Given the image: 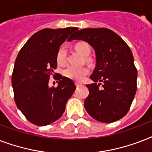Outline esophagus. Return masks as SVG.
Here are the masks:
<instances>
[{"mask_svg": "<svg viewBox=\"0 0 152 152\" xmlns=\"http://www.w3.org/2000/svg\"><path fill=\"white\" fill-rule=\"evenodd\" d=\"M75 84H76V87H80V86L81 85V83H79V82H76V83H75Z\"/></svg>", "mask_w": 152, "mask_h": 152, "instance_id": "1", "label": "esophagus"}]
</instances>
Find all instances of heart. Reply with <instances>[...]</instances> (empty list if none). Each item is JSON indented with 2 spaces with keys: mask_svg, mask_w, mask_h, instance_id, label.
<instances>
[{
  "mask_svg": "<svg viewBox=\"0 0 152 152\" xmlns=\"http://www.w3.org/2000/svg\"><path fill=\"white\" fill-rule=\"evenodd\" d=\"M75 49L78 53L83 56H88L91 53V47L86 42H79L75 46ZM67 61V50L65 47L62 46L57 51V61L59 64H64ZM63 73L66 77L73 80H82L88 73V69L86 67L76 68V67L69 66L64 69Z\"/></svg>",
  "mask_w": 152,
  "mask_h": 152,
  "instance_id": "b5f03b06",
  "label": "heart"
}]
</instances>
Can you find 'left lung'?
<instances>
[{"instance_id":"left-lung-1","label":"left lung","mask_w":152,"mask_h":152,"mask_svg":"<svg viewBox=\"0 0 152 152\" xmlns=\"http://www.w3.org/2000/svg\"><path fill=\"white\" fill-rule=\"evenodd\" d=\"M83 40L94 50L95 70L84 101L88 114L100 122L111 123L128 113L137 91V70L132 51L115 32L107 28H84L69 40Z\"/></svg>"}]
</instances>
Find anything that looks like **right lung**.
I'll return each mask as SVG.
<instances>
[{
	"mask_svg": "<svg viewBox=\"0 0 152 152\" xmlns=\"http://www.w3.org/2000/svg\"><path fill=\"white\" fill-rule=\"evenodd\" d=\"M77 27L45 28L32 35L15 59L12 84L16 106L30 122L50 125L64 113L76 86L62 76L57 88L49 80L57 68V53L61 45Z\"/></svg>",
	"mask_w": 152,
	"mask_h": 152,
	"instance_id": "1",
	"label": "right lung"
}]
</instances>
